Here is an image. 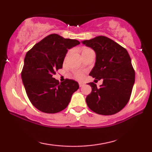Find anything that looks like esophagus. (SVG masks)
Segmentation results:
<instances>
[{"instance_id": "1", "label": "esophagus", "mask_w": 152, "mask_h": 152, "mask_svg": "<svg viewBox=\"0 0 152 152\" xmlns=\"http://www.w3.org/2000/svg\"><path fill=\"white\" fill-rule=\"evenodd\" d=\"M83 85H84V83H82V82H79V86L80 87H82Z\"/></svg>"}]
</instances>
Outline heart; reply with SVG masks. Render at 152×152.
Returning <instances> with one entry per match:
<instances>
[{
	"mask_svg": "<svg viewBox=\"0 0 152 152\" xmlns=\"http://www.w3.org/2000/svg\"><path fill=\"white\" fill-rule=\"evenodd\" d=\"M91 51H92V50H91V48H86V47H84L82 48V54H84V53H86L88 52H91ZM70 53V51H68V53H67V56H68ZM74 77L78 80H82L84 77V74L83 72H76L74 74Z\"/></svg>",
	"mask_w": 152,
	"mask_h": 152,
	"instance_id": "1",
	"label": "heart"
}]
</instances>
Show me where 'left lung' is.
I'll list each match as a JSON object with an SVG mask.
<instances>
[{
  "instance_id": "left-lung-1",
  "label": "left lung",
  "mask_w": 152,
  "mask_h": 152,
  "mask_svg": "<svg viewBox=\"0 0 152 152\" xmlns=\"http://www.w3.org/2000/svg\"><path fill=\"white\" fill-rule=\"evenodd\" d=\"M82 43L96 53V62L89 75L103 80L97 88L90 82L91 93L86 98L90 109L99 115H111L127 104L135 82V70L127 51L105 36H98Z\"/></svg>"
}]
</instances>
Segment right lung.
<instances>
[{
  "label": "right lung",
  "mask_w": 152,
  "mask_h": 152,
  "mask_svg": "<svg viewBox=\"0 0 152 152\" xmlns=\"http://www.w3.org/2000/svg\"><path fill=\"white\" fill-rule=\"evenodd\" d=\"M80 43L76 39L51 34L27 51L21 78L30 102L40 111L56 113L65 109L79 88L75 80L66 79L60 82L53 76L62 68L68 49Z\"/></svg>",
  "instance_id": "obj_1"
}]
</instances>
